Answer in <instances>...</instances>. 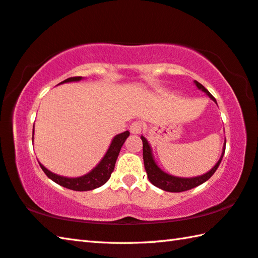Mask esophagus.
<instances>
[{
	"label": "esophagus",
	"mask_w": 258,
	"mask_h": 258,
	"mask_svg": "<svg viewBox=\"0 0 258 258\" xmlns=\"http://www.w3.org/2000/svg\"><path fill=\"white\" fill-rule=\"evenodd\" d=\"M142 130H143V125H142L141 121H134V123H132L130 126L131 133H133V134L141 133Z\"/></svg>",
	"instance_id": "esophagus-1"
}]
</instances>
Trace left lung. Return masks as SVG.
<instances>
[{"label":"left lung","mask_w":258,"mask_h":258,"mask_svg":"<svg viewBox=\"0 0 258 258\" xmlns=\"http://www.w3.org/2000/svg\"><path fill=\"white\" fill-rule=\"evenodd\" d=\"M195 84L199 90H202L203 92L206 93L208 97L217 104L215 98H214L213 95L208 92L207 89H205V86H203L197 81H195ZM141 140L143 143V161H145V168H146L148 178H149V181L155 186L159 187V189L164 190V191H168V192H182V191L190 190V189H192V187H196L200 184H203V183L206 182L208 178H211V176L216 172V169L218 168V166H220V164H221L222 158H223V156H224L225 145H226V141H224L223 152H222L221 158L218 159L216 165L214 166L211 171L207 172L206 174H204V175H200L197 177H177V176L169 175V174L165 173L164 171H161L154 159V156H152V151H151V147L149 145V142H148V140L143 137V135L141 137Z\"/></svg>","instance_id":"1"}]
</instances>
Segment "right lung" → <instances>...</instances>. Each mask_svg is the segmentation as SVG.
Segmentation results:
<instances>
[{"instance_id": "right-lung-1", "label": "right lung", "mask_w": 258, "mask_h": 258, "mask_svg": "<svg viewBox=\"0 0 258 258\" xmlns=\"http://www.w3.org/2000/svg\"><path fill=\"white\" fill-rule=\"evenodd\" d=\"M83 77L77 76V77H71L64 80L62 83H69V82H78L81 81ZM130 132L128 131H125L124 133L117 134L115 138L112 139L110 143V147L107 150L106 155L103 156L101 161L95 166L92 171L89 172L85 175L80 176V177H66L61 176L58 174H54L50 172L49 169L45 168L41 163H38L41 166L42 171L46 174V176L51 178L52 181L58 183L59 185L67 187V189H71L74 191H89L97 189V187L103 185L109 178H110L111 173L113 172V168H115V164L117 160V157L119 155V151L123 147L125 140L128 138ZM33 139H34V131H33Z\"/></svg>"}]
</instances>
